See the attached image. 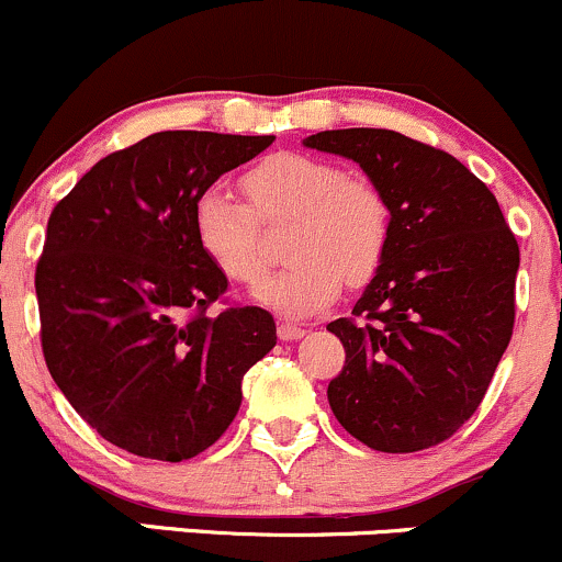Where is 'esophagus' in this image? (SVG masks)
<instances>
[{"instance_id": "esophagus-1", "label": "esophagus", "mask_w": 562, "mask_h": 562, "mask_svg": "<svg viewBox=\"0 0 562 562\" xmlns=\"http://www.w3.org/2000/svg\"><path fill=\"white\" fill-rule=\"evenodd\" d=\"M277 333H280L282 341H299V338H304V328L301 325H293V323H280L277 325Z\"/></svg>"}]
</instances>
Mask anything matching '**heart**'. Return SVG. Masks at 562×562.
Instances as JSON below:
<instances>
[{
	"instance_id": "1",
	"label": "heart",
	"mask_w": 562,
	"mask_h": 562,
	"mask_svg": "<svg viewBox=\"0 0 562 562\" xmlns=\"http://www.w3.org/2000/svg\"><path fill=\"white\" fill-rule=\"evenodd\" d=\"M248 202L215 183L196 196L194 237L207 261L237 285H256L267 271L261 224L291 221L285 269L258 285L256 299L304 317L328 306L349 285H366L392 243L386 196L366 178L312 154L280 151L243 176Z\"/></svg>"
}]
</instances>
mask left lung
<instances>
[{
	"mask_svg": "<svg viewBox=\"0 0 562 562\" xmlns=\"http://www.w3.org/2000/svg\"><path fill=\"white\" fill-rule=\"evenodd\" d=\"M304 144L355 159L392 211L384 263L351 317L328 325L347 351L330 408L373 451L440 446L480 408L509 347L515 234L491 189L448 151L375 127Z\"/></svg>",
	"mask_w": 562,
	"mask_h": 562,
	"instance_id": "left-lung-1",
	"label": "left lung"
}]
</instances>
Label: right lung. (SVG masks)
Segmentation results:
<instances>
[{
	"label": "right lung",
	"mask_w": 562,
	"mask_h": 562,
	"mask_svg": "<svg viewBox=\"0 0 562 562\" xmlns=\"http://www.w3.org/2000/svg\"><path fill=\"white\" fill-rule=\"evenodd\" d=\"M271 140L154 133L92 165L53 207L34 277L42 351L111 446L159 461L202 453L237 416L243 375L277 344L261 306L207 314L229 280L194 237L196 196Z\"/></svg>",
	"instance_id": "obj_1"
}]
</instances>
